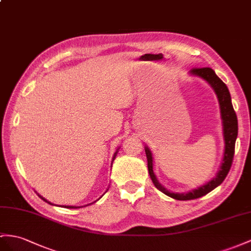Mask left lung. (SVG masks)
I'll list each match as a JSON object with an SVG mask.
<instances>
[{
    "instance_id": "1",
    "label": "left lung",
    "mask_w": 251,
    "mask_h": 251,
    "mask_svg": "<svg viewBox=\"0 0 251 251\" xmlns=\"http://www.w3.org/2000/svg\"><path fill=\"white\" fill-rule=\"evenodd\" d=\"M191 73L201 76L203 79L207 80L217 94L218 101H220V106H221V113H222L223 126H224L223 128H224V139H225V152H224V159H223V164L221 166V170L218 172L217 176L213 179V180H211L210 182L202 185L201 188L187 193V194H175V193H172L166 189H164L162 185L158 182L152 171L151 152L149 149H147V147H145L147 166H149V173H150L152 183L155 184V187L159 191H161L165 195H168L172 198L177 199V201H191V199H196V198L201 197L205 194H208V193L211 192L212 190H214L225 180V178L227 177L228 173L231 169V165H232L234 149H235V140L237 137V118L232 106V102H231V96L227 86L225 85L224 81L215 74L214 71L210 68H193L191 70Z\"/></svg>"
}]
</instances>
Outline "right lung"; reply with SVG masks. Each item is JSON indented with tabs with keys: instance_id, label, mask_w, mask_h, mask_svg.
<instances>
[{
	"instance_id": "add662e5",
	"label": "right lung",
	"mask_w": 251,
	"mask_h": 251,
	"mask_svg": "<svg viewBox=\"0 0 251 251\" xmlns=\"http://www.w3.org/2000/svg\"><path fill=\"white\" fill-rule=\"evenodd\" d=\"M115 155H117V152H115ZM115 155H114V157H113V160H114V158H115ZM41 197V196H40ZM42 198V197H41ZM44 201H47V199H44V198H42ZM49 202V201H48ZM67 208H71V209H76V208H78V207H72V205H67ZM80 208V207H79Z\"/></svg>"
}]
</instances>
